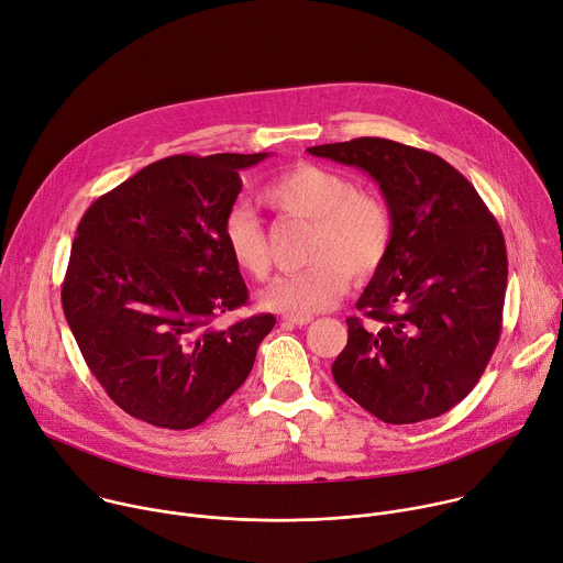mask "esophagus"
<instances>
[{"label":"esophagus","instance_id":"34e87169","mask_svg":"<svg viewBox=\"0 0 563 563\" xmlns=\"http://www.w3.org/2000/svg\"><path fill=\"white\" fill-rule=\"evenodd\" d=\"M283 321L291 323V325H308V323L314 321V317H289V314H285Z\"/></svg>","mask_w":563,"mask_h":563}]
</instances>
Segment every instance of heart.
<instances>
[{
  "label": "heart",
  "instance_id": "heart-1",
  "mask_svg": "<svg viewBox=\"0 0 563 563\" xmlns=\"http://www.w3.org/2000/svg\"><path fill=\"white\" fill-rule=\"evenodd\" d=\"M265 201L285 216L310 220L308 267L278 276L263 294L267 310L289 317H312L330 310L350 285V272L368 278L382 269L395 238V218L388 203L373 190L330 168L302 164L274 177ZM222 240L233 265L263 280L269 274L267 233L246 203H235L224 216Z\"/></svg>",
  "mask_w": 563,
  "mask_h": 563
}]
</instances>
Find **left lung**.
Instances as JSON below:
<instances>
[{"mask_svg":"<svg viewBox=\"0 0 563 563\" xmlns=\"http://www.w3.org/2000/svg\"><path fill=\"white\" fill-rule=\"evenodd\" d=\"M368 173L395 218L382 269L345 319L336 386L388 424L438 418L478 384L500 336L507 253L476 188L427 150L379 136L308 147Z\"/></svg>","mask_w":563,"mask_h":563,"instance_id":"8db88e82","label":"left lung"}]
</instances>
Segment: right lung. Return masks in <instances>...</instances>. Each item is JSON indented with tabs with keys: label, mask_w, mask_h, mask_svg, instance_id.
<instances>
[{
	"label": "right lung",
	"mask_w": 563,
	"mask_h": 563,
	"mask_svg": "<svg viewBox=\"0 0 563 563\" xmlns=\"http://www.w3.org/2000/svg\"><path fill=\"white\" fill-rule=\"evenodd\" d=\"M269 157L175 155L98 197L82 216L63 310L91 375L125 413L201 424L244 384L274 314L216 321L249 291L222 240L242 181Z\"/></svg>",
	"instance_id": "right-lung-1"
}]
</instances>
